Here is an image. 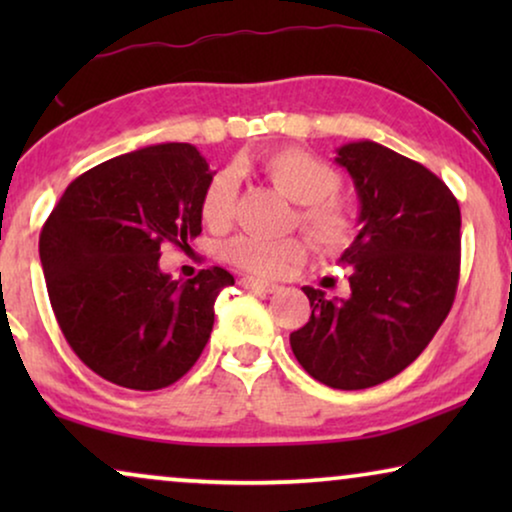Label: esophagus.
Returning a JSON list of instances; mask_svg holds the SVG:
<instances>
[{"instance_id": "34e87169", "label": "esophagus", "mask_w": 512, "mask_h": 512, "mask_svg": "<svg viewBox=\"0 0 512 512\" xmlns=\"http://www.w3.org/2000/svg\"><path fill=\"white\" fill-rule=\"evenodd\" d=\"M240 284L244 289L249 291H261V293H275L279 286L272 284V282H265V279H256V277H242Z\"/></svg>"}]
</instances>
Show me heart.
Segmentation results:
<instances>
[{"label":"heart","mask_w":512,"mask_h":512,"mask_svg":"<svg viewBox=\"0 0 512 512\" xmlns=\"http://www.w3.org/2000/svg\"><path fill=\"white\" fill-rule=\"evenodd\" d=\"M261 170L286 198L298 202V223L321 251L335 254L354 242L359 219L352 205L338 195L340 174L324 158L296 146H286L263 156ZM235 198V172H214L200 195L202 221L212 230L226 228L233 219ZM221 254L230 265L256 277H279L303 261L307 244L296 235L282 240L237 235L223 244Z\"/></svg>","instance_id":"obj_1"}]
</instances>
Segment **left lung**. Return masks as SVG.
<instances>
[{"label":"left lung","mask_w":512,"mask_h":512,"mask_svg":"<svg viewBox=\"0 0 512 512\" xmlns=\"http://www.w3.org/2000/svg\"><path fill=\"white\" fill-rule=\"evenodd\" d=\"M352 174L361 230L340 261L347 298L303 286L310 321L291 349L314 380L368 389L401 373L424 352L454 303L461 261V212L445 181L377 142L338 149Z\"/></svg>","instance_id":"left-lung-1"}]
</instances>
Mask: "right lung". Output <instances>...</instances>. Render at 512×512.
I'll list each match as a JSON object with an SVG mask.
<instances>
[{
    "label": "right lung",
    "instance_id": "1",
    "mask_svg": "<svg viewBox=\"0 0 512 512\" xmlns=\"http://www.w3.org/2000/svg\"><path fill=\"white\" fill-rule=\"evenodd\" d=\"M212 177L191 144L123 153L76 177L39 235V258L60 331L104 380L156 391L184 377L214 326L223 268L179 282L160 272L165 242L202 233L200 195Z\"/></svg>",
    "mask_w": 512,
    "mask_h": 512
}]
</instances>
